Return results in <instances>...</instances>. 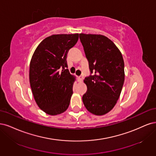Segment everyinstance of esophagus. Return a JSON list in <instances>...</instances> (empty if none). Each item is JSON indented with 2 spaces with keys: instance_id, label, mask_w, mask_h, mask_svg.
I'll use <instances>...</instances> for the list:
<instances>
[{
  "instance_id": "obj_1",
  "label": "esophagus",
  "mask_w": 156,
  "mask_h": 156,
  "mask_svg": "<svg viewBox=\"0 0 156 156\" xmlns=\"http://www.w3.org/2000/svg\"><path fill=\"white\" fill-rule=\"evenodd\" d=\"M78 81L79 82H82V81H83V77L82 76H78Z\"/></svg>"
}]
</instances>
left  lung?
Here are the masks:
<instances>
[{"label":"left lung","mask_w":156,"mask_h":156,"mask_svg":"<svg viewBox=\"0 0 156 156\" xmlns=\"http://www.w3.org/2000/svg\"><path fill=\"white\" fill-rule=\"evenodd\" d=\"M80 39L93 75L83 82L87 90L82 97L85 108L95 115L106 114L114 108L124 82V63L115 43L103 35L80 34Z\"/></svg>","instance_id":"obj_1"}]
</instances>
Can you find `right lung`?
Listing matches in <instances>:
<instances>
[{
    "instance_id": "1",
    "label": "right lung",
    "mask_w": 156,
    "mask_h": 156,
    "mask_svg": "<svg viewBox=\"0 0 156 156\" xmlns=\"http://www.w3.org/2000/svg\"><path fill=\"white\" fill-rule=\"evenodd\" d=\"M79 34H54L39 44L30 63L29 80L34 98L42 111L57 115L67 109L76 77L67 68V54Z\"/></svg>"
}]
</instances>
